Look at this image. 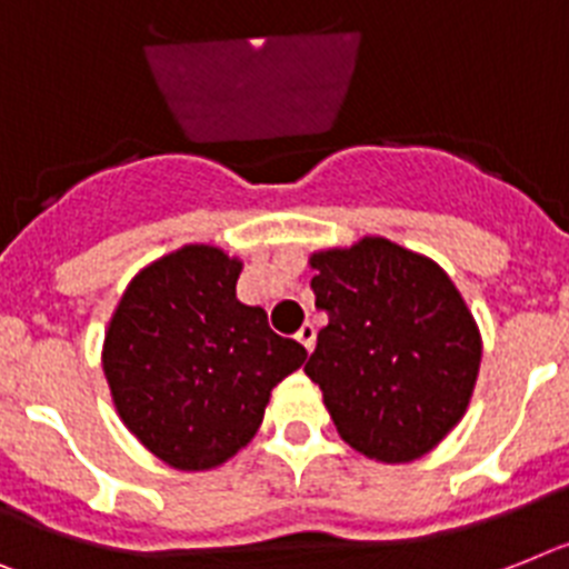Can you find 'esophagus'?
<instances>
[{
    "mask_svg": "<svg viewBox=\"0 0 569 569\" xmlns=\"http://www.w3.org/2000/svg\"><path fill=\"white\" fill-rule=\"evenodd\" d=\"M315 338H318V329H315V323H303V327L298 329V341L303 343V347H307L309 352L315 350Z\"/></svg>",
    "mask_w": 569,
    "mask_h": 569,
    "instance_id": "1",
    "label": "esophagus"
}]
</instances>
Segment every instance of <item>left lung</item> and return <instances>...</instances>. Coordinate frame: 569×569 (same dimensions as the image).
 Segmentation results:
<instances>
[{
	"mask_svg": "<svg viewBox=\"0 0 569 569\" xmlns=\"http://www.w3.org/2000/svg\"><path fill=\"white\" fill-rule=\"evenodd\" d=\"M315 307L329 315L307 376L358 455L410 462L462 419L483 341L462 295L431 257L385 237L309 257Z\"/></svg>",
	"mask_w": 569,
	"mask_h": 569,
	"instance_id": "obj_1",
	"label": "left lung"
}]
</instances>
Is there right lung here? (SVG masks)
Instances as JSON below:
<instances>
[{
    "instance_id": "right-lung-1",
    "label": "right lung",
    "mask_w": 569,
    "mask_h": 569,
    "mask_svg": "<svg viewBox=\"0 0 569 569\" xmlns=\"http://www.w3.org/2000/svg\"><path fill=\"white\" fill-rule=\"evenodd\" d=\"M242 260L181 246L144 266L103 338L114 410L141 446L179 471H208L251 442L271 390L307 350L260 307L237 300Z\"/></svg>"
}]
</instances>
